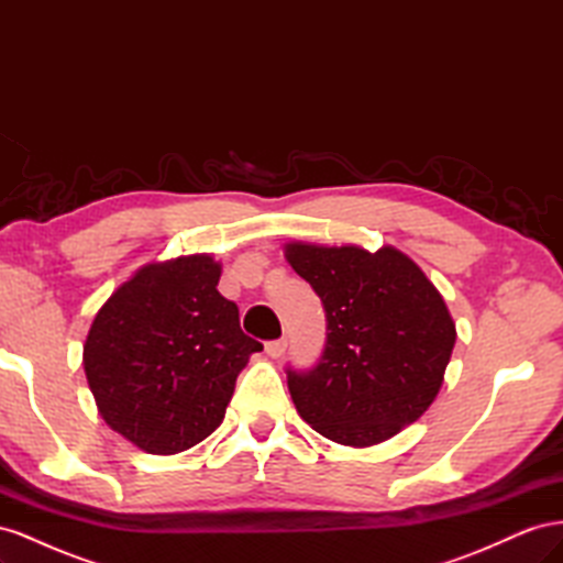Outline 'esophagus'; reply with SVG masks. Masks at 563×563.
<instances>
[{
	"mask_svg": "<svg viewBox=\"0 0 563 563\" xmlns=\"http://www.w3.org/2000/svg\"><path fill=\"white\" fill-rule=\"evenodd\" d=\"M286 338H279V340H269V343H265V352L267 356H272V360H279V356L286 352Z\"/></svg>",
	"mask_w": 563,
	"mask_h": 563,
	"instance_id": "34e87169",
	"label": "esophagus"
}]
</instances>
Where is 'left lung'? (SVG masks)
<instances>
[{
  "mask_svg": "<svg viewBox=\"0 0 563 563\" xmlns=\"http://www.w3.org/2000/svg\"><path fill=\"white\" fill-rule=\"evenodd\" d=\"M286 261L321 298L327 345L310 371L286 368L300 418L343 446H373L428 411L444 383L455 323L401 251L286 244Z\"/></svg>",
  "mask_w": 563,
  "mask_h": 563,
  "instance_id": "1",
  "label": "left lung"
}]
</instances>
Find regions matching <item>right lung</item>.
<instances>
[{
    "label": "right lung",
    "mask_w": 563,
    "mask_h": 563,
    "mask_svg": "<svg viewBox=\"0 0 563 563\" xmlns=\"http://www.w3.org/2000/svg\"><path fill=\"white\" fill-rule=\"evenodd\" d=\"M218 279L220 263L207 253L150 263L91 323L84 371L98 413L145 453L174 455L207 439L249 356L263 350Z\"/></svg>",
    "instance_id": "obj_1"
}]
</instances>
